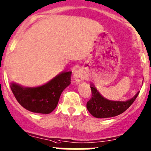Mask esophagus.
Listing matches in <instances>:
<instances>
[{
    "instance_id": "34e87169",
    "label": "esophagus",
    "mask_w": 151,
    "mask_h": 151,
    "mask_svg": "<svg viewBox=\"0 0 151 151\" xmlns=\"http://www.w3.org/2000/svg\"><path fill=\"white\" fill-rule=\"evenodd\" d=\"M85 78H86V75H85L84 70L81 69H78V70L75 72L74 75H73V78L77 82H79L81 80H84Z\"/></svg>"
}]
</instances>
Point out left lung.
Segmentation results:
<instances>
[{
  "label": "left lung",
  "instance_id": "obj_1",
  "mask_svg": "<svg viewBox=\"0 0 151 151\" xmlns=\"http://www.w3.org/2000/svg\"><path fill=\"white\" fill-rule=\"evenodd\" d=\"M91 89L92 96L87 103V109L93 117L97 118L111 117L122 114L133 103L139 93L138 92L133 97L125 102L111 101L103 97L93 85Z\"/></svg>",
  "mask_w": 151,
  "mask_h": 151
}]
</instances>
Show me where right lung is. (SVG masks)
<instances>
[{
	"instance_id": "1",
	"label": "right lung",
	"mask_w": 151,
	"mask_h": 151,
	"mask_svg": "<svg viewBox=\"0 0 151 151\" xmlns=\"http://www.w3.org/2000/svg\"><path fill=\"white\" fill-rule=\"evenodd\" d=\"M71 72H64L45 85L36 88H24L11 83L10 88L19 104L35 113L49 114L57 107L63 90L70 85Z\"/></svg>"
}]
</instances>
